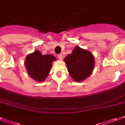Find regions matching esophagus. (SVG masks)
<instances>
[{"mask_svg": "<svg viewBox=\"0 0 125 125\" xmlns=\"http://www.w3.org/2000/svg\"><path fill=\"white\" fill-rule=\"evenodd\" d=\"M58 58L60 60H62L63 56L62 54H58Z\"/></svg>", "mask_w": 125, "mask_h": 125, "instance_id": "1", "label": "esophagus"}]
</instances>
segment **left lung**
<instances>
[{
	"label": "left lung",
	"instance_id": "obj_1",
	"mask_svg": "<svg viewBox=\"0 0 125 125\" xmlns=\"http://www.w3.org/2000/svg\"><path fill=\"white\" fill-rule=\"evenodd\" d=\"M64 61L70 76L75 82H81L89 77L94 68L95 59L89 51L76 46Z\"/></svg>",
	"mask_w": 125,
	"mask_h": 125
}]
</instances>
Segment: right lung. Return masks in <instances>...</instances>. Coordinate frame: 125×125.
Listing matches in <instances>:
<instances>
[{
    "mask_svg": "<svg viewBox=\"0 0 125 125\" xmlns=\"http://www.w3.org/2000/svg\"><path fill=\"white\" fill-rule=\"evenodd\" d=\"M56 60L53 55H43L36 50L28 54L25 59V66L28 74L38 82H43L50 73L52 63Z\"/></svg>",
    "mask_w": 125,
    "mask_h": 125,
    "instance_id": "right-lung-1",
    "label": "right lung"
}]
</instances>
